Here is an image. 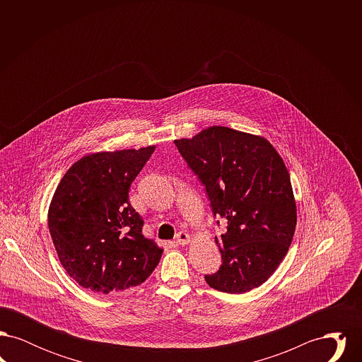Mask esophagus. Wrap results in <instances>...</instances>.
<instances>
[{"label":"esophagus","mask_w":362,"mask_h":362,"mask_svg":"<svg viewBox=\"0 0 362 362\" xmlns=\"http://www.w3.org/2000/svg\"><path fill=\"white\" fill-rule=\"evenodd\" d=\"M189 240H191V238H189V233H186V232H179L175 238V243L179 244V245H186V244H189Z\"/></svg>","instance_id":"esophagus-1"}]
</instances>
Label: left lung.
I'll list each match as a JSON object with an SVG mask.
<instances>
[{"label": "left lung", "mask_w": 362, "mask_h": 362, "mask_svg": "<svg viewBox=\"0 0 362 362\" xmlns=\"http://www.w3.org/2000/svg\"><path fill=\"white\" fill-rule=\"evenodd\" d=\"M175 145L205 186L214 217L228 223L216 238L223 264L205 276L209 286L233 294L258 288L285 258L296 229L284 160L266 138L224 126L175 139Z\"/></svg>", "instance_id": "1"}]
</instances>
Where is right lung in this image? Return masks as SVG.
Masks as SVG:
<instances>
[{
	"mask_svg": "<svg viewBox=\"0 0 362 362\" xmlns=\"http://www.w3.org/2000/svg\"><path fill=\"white\" fill-rule=\"evenodd\" d=\"M155 146L88 155L61 179L49 209V230L64 269L99 294L141 285L163 250L142 235L129 189Z\"/></svg>",
	"mask_w": 362,
	"mask_h": 362,
	"instance_id": "right-lung-1",
	"label": "right lung"
}]
</instances>
